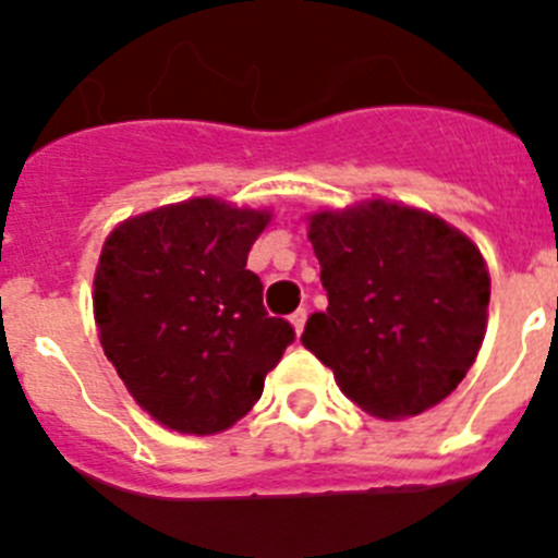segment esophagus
Instances as JSON below:
<instances>
[{
    "instance_id": "34e87169",
    "label": "esophagus",
    "mask_w": 558,
    "mask_h": 558,
    "mask_svg": "<svg viewBox=\"0 0 558 558\" xmlns=\"http://www.w3.org/2000/svg\"><path fill=\"white\" fill-rule=\"evenodd\" d=\"M289 319H291V325H294V330H298V336H300V333H303V328H305V319H308V311L298 308L294 314L289 316Z\"/></svg>"
}]
</instances>
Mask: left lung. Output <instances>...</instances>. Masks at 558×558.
Segmentation results:
<instances>
[{
	"instance_id": "obj_1",
	"label": "left lung",
	"mask_w": 558,
	"mask_h": 558,
	"mask_svg": "<svg viewBox=\"0 0 558 558\" xmlns=\"http://www.w3.org/2000/svg\"><path fill=\"white\" fill-rule=\"evenodd\" d=\"M328 311L311 314L303 344L373 416L423 414L445 400L478 355L489 272L448 222L373 203L311 217Z\"/></svg>"
}]
</instances>
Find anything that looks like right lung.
I'll list each match as a JSON object with an SVG mask.
<instances>
[{"label": "right lung", "instance_id": "obj_1", "mask_svg": "<svg viewBox=\"0 0 558 558\" xmlns=\"http://www.w3.org/2000/svg\"><path fill=\"white\" fill-rule=\"evenodd\" d=\"M269 214L197 197L119 225L94 278L99 341L135 403L180 434L242 420L294 328L247 253Z\"/></svg>", "mask_w": 558, "mask_h": 558}]
</instances>
